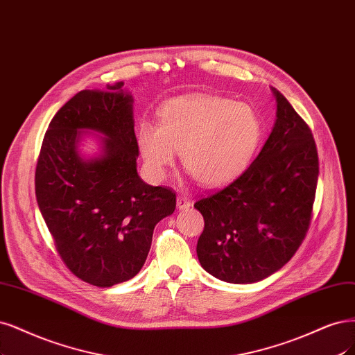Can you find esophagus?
Here are the masks:
<instances>
[{
  "instance_id": "1",
  "label": "esophagus",
  "mask_w": 355,
  "mask_h": 355,
  "mask_svg": "<svg viewBox=\"0 0 355 355\" xmlns=\"http://www.w3.org/2000/svg\"><path fill=\"white\" fill-rule=\"evenodd\" d=\"M191 205H192V202L187 197V195H179V197H178V209L179 210H188Z\"/></svg>"
}]
</instances>
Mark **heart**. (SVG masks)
Returning a JSON list of instances; mask_svg holds the SVG:
<instances>
[{
    "mask_svg": "<svg viewBox=\"0 0 355 355\" xmlns=\"http://www.w3.org/2000/svg\"><path fill=\"white\" fill-rule=\"evenodd\" d=\"M158 126L142 121L138 146L153 178L163 179L180 153L187 172L202 187H223L245 172L261 139V121L245 103L216 95L168 101Z\"/></svg>",
    "mask_w": 355,
    "mask_h": 355,
    "instance_id": "heart-1",
    "label": "heart"
}]
</instances>
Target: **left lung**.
I'll return each mask as SVG.
<instances>
[{
  "instance_id": "obj_1",
  "label": "left lung",
  "mask_w": 355,
  "mask_h": 355,
  "mask_svg": "<svg viewBox=\"0 0 355 355\" xmlns=\"http://www.w3.org/2000/svg\"><path fill=\"white\" fill-rule=\"evenodd\" d=\"M276 123L239 178L193 204L204 217L197 243L205 272L229 284H254L282 268L310 227L319 155L309 125L272 88Z\"/></svg>"
}]
</instances>
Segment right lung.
Instances as JSON below:
<instances>
[{"label":"right lung","instance_id":"right-lung-1","mask_svg":"<svg viewBox=\"0 0 355 355\" xmlns=\"http://www.w3.org/2000/svg\"><path fill=\"white\" fill-rule=\"evenodd\" d=\"M133 126L123 82L80 91L53 117L36 163V201L55 248L69 270L94 286L138 275L155 225L176 209L172 189L139 178ZM85 130L103 135L98 157L80 155Z\"/></svg>","mask_w":355,"mask_h":355}]
</instances>
